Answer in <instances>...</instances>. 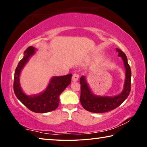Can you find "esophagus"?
Here are the masks:
<instances>
[{
  "mask_svg": "<svg viewBox=\"0 0 147 147\" xmlns=\"http://www.w3.org/2000/svg\"><path fill=\"white\" fill-rule=\"evenodd\" d=\"M79 78V75L77 73H74L73 75V80L74 82H76Z\"/></svg>",
  "mask_w": 147,
  "mask_h": 147,
  "instance_id": "1",
  "label": "esophagus"
}]
</instances>
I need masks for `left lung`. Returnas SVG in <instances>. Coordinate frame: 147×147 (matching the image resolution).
I'll list each match as a JSON object with an SVG mask.
<instances>
[{
	"label": "left lung",
	"instance_id": "obj_1",
	"mask_svg": "<svg viewBox=\"0 0 147 147\" xmlns=\"http://www.w3.org/2000/svg\"><path fill=\"white\" fill-rule=\"evenodd\" d=\"M119 53V56L123 59L124 67L126 69V78L123 92L119 95L110 96H98L91 91L85 77L82 76L80 78V84H81L80 102L83 108L87 111L93 113H104L113 110L119 107L128 97L131 90V75L130 67L128 63V59L126 54L120 49H117Z\"/></svg>",
	"mask_w": 147,
	"mask_h": 147
}]
</instances>
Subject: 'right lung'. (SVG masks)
<instances>
[{
  "instance_id": "right-lung-1",
  "label": "right lung",
  "mask_w": 147,
  "mask_h": 147,
  "mask_svg": "<svg viewBox=\"0 0 147 147\" xmlns=\"http://www.w3.org/2000/svg\"><path fill=\"white\" fill-rule=\"evenodd\" d=\"M35 53V48L29 47L24 53V57L19 62L15 71L13 91L17 98L30 110L35 113H47L56 109L59 103V95L71 83L72 74L54 76L51 79L47 89L35 95H27L20 87L19 75L30 57Z\"/></svg>"
}]
</instances>
